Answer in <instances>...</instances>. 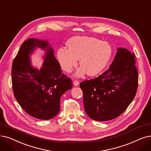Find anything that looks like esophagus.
Here are the masks:
<instances>
[{"label": "esophagus", "instance_id": "34e87169", "mask_svg": "<svg viewBox=\"0 0 151 151\" xmlns=\"http://www.w3.org/2000/svg\"><path fill=\"white\" fill-rule=\"evenodd\" d=\"M73 84H74L75 86H78V85L80 84V83H79V81H77V80H75L73 81Z\"/></svg>", "mask_w": 151, "mask_h": 151}]
</instances>
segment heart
<instances>
[{"label": "heart", "mask_w": 151, "mask_h": 151, "mask_svg": "<svg viewBox=\"0 0 151 151\" xmlns=\"http://www.w3.org/2000/svg\"><path fill=\"white\" fill-rule=\"evenodd\" d=\"M67 45L68 48L58 49V60L65 71L71 72L76 66L78 58H80L81 67L76 72L77 76H81L86 72L89 76L99 73L112 55L111 45L96 37L75 36L69 39Z\"/></svg>", "instance_id": "obj_1"}]
</instances>
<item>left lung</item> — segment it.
Masks as SVG:
<instances>
[{"label": "left lung", "instance_id": "8db88e82", "mask_svg": "<svg viewBox=\"0 0 151 151\" xmlns=\"http://www.w3.org/2000/svg\"><path fill=\"white\" fill-rule=\"evenodd\" d=\"M135 55L118 48L109 68L98 77L80 84L83 93L84 107L96 121L104 122L120 115L135 97L138 73Z\"/></svg>", "mask_w": 151, "mask_h": 151}]
</instances>
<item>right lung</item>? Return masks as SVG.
<instances>
[{"label": "right lung", "mask_w": 151, "mask_h": 151, "mask_svg": "<svg viewBox=\"0 0 151 151\" xmlns=\"http://www.w3.org/2000/svg\"><path fill=\"white\" fill-rule=\"evenodd\" d=\"M37 47L45 51L39 70L32 66L30 58ZM60 68L47 41L32 38L23 42L12 63V81L15 99L28 114L49 120L59 112L60 97L73 85Z\"/></svg>", "instance_id": "obj_1"}]
</instances>
